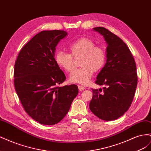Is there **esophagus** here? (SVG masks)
<instances>
[{"mask_svg":"<svg viewBox=\"0 0 151 151\" xmlns=\"http://www.w3.org/2000/svg\"><path fill=\"white\" fill-rule=\"evenodd\" d=\"M78 88H79V90L81 91H83V90L85 89L84 87L82 86H78Z\"/></svg>","mask_w":151,"mask_h":151,"instance_id":"esophagus-1","label":"esophagus"}]
</instances>
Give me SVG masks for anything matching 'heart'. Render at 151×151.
Returning a JSON list of instances; mask_svg holds the SVG:
<instances>
[{
	"label": "heart",
	"mask_w": 151,
	"mask_h": 151,
	"mask_svg": "<svg viewBox=\"0 0 151 151\" xmlns=\"http://www.w3.org/2000/svg\"><path fill=\"white\" fill-rule=\"evenodd\" d=\"M70 53L58 50L55 55V61L62 69L71 72L74 68V58L81 57V68L73 71L70 76V81L74 83L86 85L90 81L94 72L101 69L106 62V53L104 49L95 46L93 40L87 37H81L70 42L68 45Z\"/></svg>",
	"instance_id": "1"
}]
</instances>
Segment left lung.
<instances>
[{
    "label": "left lung",
    "instance_id": "obj_1",
    "mask_svg": "<svg viewBox=\"0 0 151 151\" xmlns=\"http://www.w3.org/2000/svg\"><path fill=\"white\" fill-rule=\"evenodd\" d=\"M93 30L101 34L107 44L106 62L96 77V83L104 85L93 89L89 109L105 121L122 116L132 104L137 85V74L133 55L127 45L116 35L103 27Z\"/></svg>",
    "mask_w": 151,
    "mask_h": 151
}]
</instances>
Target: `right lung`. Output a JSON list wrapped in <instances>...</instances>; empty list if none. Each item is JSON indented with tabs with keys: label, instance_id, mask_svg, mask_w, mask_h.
Segmentation results:
<instances>
[{
	"label": "right lung",
	"instance_id": "1",
	"mask_svg": "<svg viewBox=\"0 0 151 151\" xmlns=\"http://www.w3.org/2000/svg\"><path fill=\"white\" fill-rule=\"evenodd\" d=\"M67 33L43 31L22 48L14 65V87L24 110L35 121L52 125L67 115L78 87L58 86L66 77L55 61V52Z\"/></svg>",
	"mask_w": 151,
	"mask_h": 151
}]
</instances>
